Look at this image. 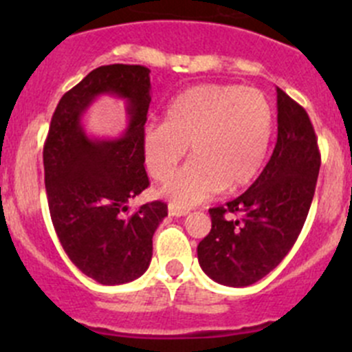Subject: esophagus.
Here are the masks:
<instances>
[{"mask_svg":"<svg viewBox=\"0 0 352 352\" xmlns=\"http://www.w3.org/2000/svg\"><path fill=\"white\" fill-rule=\"evenodd\" d=\"M168 214L175 216V218H180V216L189 214V209L179 208V206H175V204H168Z\"/></svg>","mask_w":352,"mask_h":352,"instance_id":"esophagus-1","label":"esophagus"}]
</instances>
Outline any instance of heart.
Returning <instances> with one entry per match:
<instances>
[{
	"instance_id": "1",
	"label": "heart",
	"mask_w": 352,
	"mask_h": 352,
	"mask_svg": "<svg viewBox=\"0 0 352 352\" xmlns=\"http://www.w3.org/2000/svg\"><path fill=\"white\" fill-rule=\"evenodd\" d=\"M274 127L262 91L236 85H199L177 95L165 120L141 133V155L151 179H168L191 144L193 160L162 187V196L189 208L248 186L257 177Z\"/></svg>"
}]
</instances>
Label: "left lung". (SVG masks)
<instances>
[{
  "mask_svg": "<svg viewBox=\"0 0 352 352\" xmlns=\"http://www.w3.org/2000/svg\"><path fill=\"white\" fill-rule=\"evenodd\" d=\"M320 170L307 110L278 88V141L258 179L233 201L209 209L211 232L197 245L202 271L219 285L243 287L267 276L305 225Z\"/></svg>",
  "mask_w": 352,
  "mask_h": 352,
  "instance_id": "1",
  "label": "left lung"
}]
</instances>
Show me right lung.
<instances>
[{
  "instance_id": "1",
  "label": "right lung",
  "mask_w": 352,
  "mask_h": 352,
  "mask_svg": "<svg viewBox=\"0 0 352 352\" xmlns=\"http://www.w3.org/2000/svg\"><path fill=\"white\" fill-rule=\"evenodd\" d=\"M150 69L109 65L63 95L44 144L45 192L58 239L74 265L100 285H124L146 272L153 235L168 209L162 201L124 216L148 186L141 133L151 102ZM100 94L126 102L130 122L117 140L90 138L80 119Z\"/></svg>"
}]
</instances>
